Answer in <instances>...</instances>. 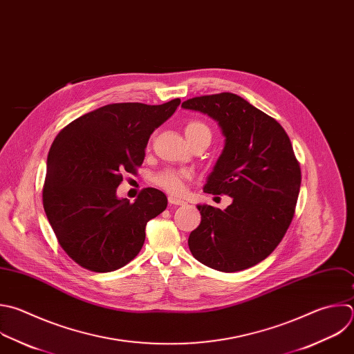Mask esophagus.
I'll return each mask as SVG.
<instances>
[{"label":"esophagus","mask_w":354,"mask_h":354,"mask_svg":"<svg viewBox=\"0 0 354 354\" xmlns=\"http://www.w3.org/2000/svg\"><path fill=\"white\" fill-rule=\"evenodd\" d=\"M168 201H169V204H174V205H185V204H186L185 200L178 198V197H175V196H169V197H168Z\"/></svg>","instance_id":"34e87169"}]
</instances>
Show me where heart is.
<instances>
[{"mask_svg":"<svg viewBox=\"0 0 354 354\" xmlns=\"http://www.w3.org/2000/svg\"><path fill=\"white\" fill-rule=\"evenodd\" d=\"M185 135H186L189 143H192L193 140L200 139V138H208L211 140L209 128L198 120H190L186 122ZM187 176L189 175L185 171L164 169L154 176V183L168 193L179 194L185 189V180L187 179Z\"/></svg>","mask_w":354,"mask_h":354,"instance_id":"1","label":"heart"}]
</instances>
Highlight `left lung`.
Returning a JSON list of instances; mask_svg holds the SVG:
<instances>
[{
  "mask_svg": "<svg viewBox=\"0 0 354 354\" xmlns=\"http://www.w3.org/2000/svg\"><path fill=\"white\" fill-rule=\"evenodd\" d=\"M182 106L218 122L225 147L204 192L233 200L225 209L197 205L201 222L189 249L222 272L250 268L275 250L295 215L301 172L290 139L274 118L233 93L194 97Z\"/></svg>",
  "mask_w": 354,
  "mask_h": 354,
  "instance_id": "obj_1",
  "label": "left lung"
}]
</instances>
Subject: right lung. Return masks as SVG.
I'll return each mask as SVG.
<instances>
[{"mask_svg":"<svg viewBox=\"0 0 354 354\" xmlns=\"http://www.w3.org/2000/svg\"><path fill=\"white\" fill-rule=\"evenodd\" d=\"M180 104H108L66 125L47 158L43 205L58 243L80 267L111 272L142 250L146 225L168 204L167 196L143 189L135 203L118 198L122 175L143 164L151 133Z\"/></svg>","mask_w":354,"mask_h":354,"instance_id":"obj_1","label":"right lung"}]
</instances>
